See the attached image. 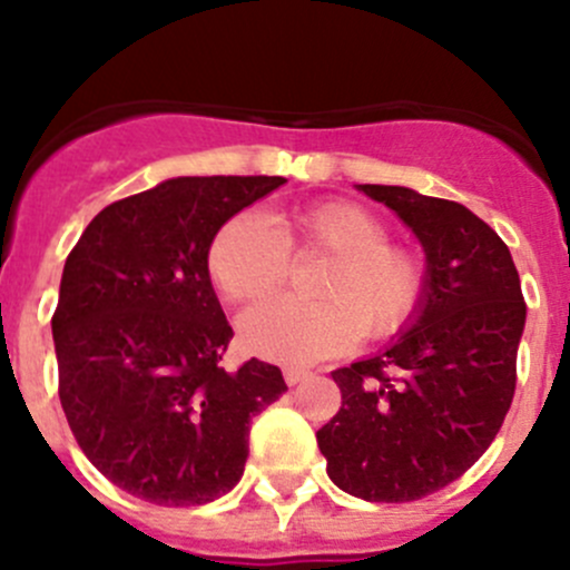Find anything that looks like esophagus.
<instances>
[{"mask_svg": "<svg viewBox=\"0 0 570 570\" xmlns=\"http://www.w3.org/2000/svg\"><path fill=\"white\" fill-rule=\"evenodd\" d=\"M308 377H312V372L308 370H297V366H286L284 370V381L289 383V386H297V383L308 381Z\"/></svg>", "mask_w": 570, "mask_h": 570, "instance_id": "esophagus-1", "label": "esophagus"}]
</instances>
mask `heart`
<instances>
[{
  "label": "heart",
  "mask_w": 570,
  "mask_h": 570,
  "mask_svg": "<svg viewBox=\"0 0 570 570\" xmlns=\"http://www.w3.org/2000/svg\"><path fill=\"white\" fill-rule=\"evenodd\" d=\"M292 250L327 253L317 303L267 301L239 320L250 353L281 364H312L353 347L361 333L392 336L416 314L424 269L405 245L389 243L375 212L353 200H322L262 217H232L209 245L212 284L232 303L267 297L286 281Z\"/></svg>",
  "instance_id": "1"
}]
</instances>
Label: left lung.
Listing matches in <instances>:
<instances>
[{"mask_svg": "<svg viewBox=\"0 0 570 570\" xmlns=\"http://www.w3.org/2000/svg\"><path fill=\"white\" fill-rule=\"evenodd\" d=\"M416 234L428 275L411 327L331 372L336 416L317 430L327 476L366 502H413L491 446L515 392L527 303L508 245L463 204L358 184Z\"/></svg>", "mask_w": 570, "mask_h": 570, "instance_id": "left-lung-1", "label": "left lung"}]
</instances>
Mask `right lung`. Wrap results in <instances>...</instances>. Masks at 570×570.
Masks as SVG:
<instances>
[{"instance_id": "add662e5", "label": "right lung", "mask_w": 570, "mask_h": 570, "mask_svg": "<svg viewBox=\"0 0 570 570\" xmlns=\"http://www.w3.org/2000/svg\"><path fill=\"white\" fill-rule=\"evenodd\" d=\"M281 176H178L115 200L68 253L51 333L60 402L88 461L165 508L239 482L256 413L286 392L278 366L220 361L234 331L209 278L223 223Z\"/></svg>"}]
</instances>
